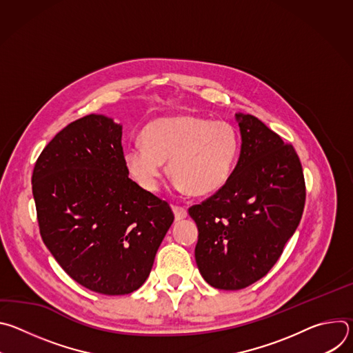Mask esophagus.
I'll list each match as a JSON object with an SVG mask.
<instances>
[{"mask_svg": "<svg viewBox=\"0 0 353 353\" xmlns=\"http://www.w3.org/2000/svg\"><path fill=\"white\" fill-rule=\"evenodd\" d=\"M173 208V212H174V218L176 221H181L187 216V210L184 207H180V205H172Z\"/></svg>", "mask_w": 353, "mask_h": 353, "instance_id": "esophagus-1", "label": "esophagus"}]
</instances>
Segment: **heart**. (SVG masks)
Returning a JSON list of instances; mask_svg holds the SVG:
<instances>
[{
    "label": "heart",
    "mask_w": 353,
    "mask_h": 353,
    "mask_svg": "<svg viewBox=\"0 0 353 353\" xmlns=\"http://www.w3.org/2000/svg\"><path fill=\"white\" fill-rule=\"evenodd\" d=\"M142 143L125 148V165L137 183L157 191L169 161V173L180 190L207 195L221 190L233 170L239 138L226 121L198 116L162 117L145 125Z\"/></svg>",
    "instance_id": "obj_1"
}]
</instances>
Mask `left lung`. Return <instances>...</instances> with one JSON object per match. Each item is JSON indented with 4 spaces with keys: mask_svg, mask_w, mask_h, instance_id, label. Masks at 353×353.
Wrapping results in <instances>:
<instances>
[{
    "mask_svg": "<svg viewBox=\"0 0 353 353\" xmlns=\"http://www.w3.org/2000/svg\"><path fill=\"white\" fill-rule=\"evenodd\" d=\"M239 162L226 184L188 208L198 228L195 261L214 288L239 290L279 260L306 203L303 169L292 143L251 114H236Z\"/></svg>",
    "mask_w": 353,
    "mask_h": 353,
    "instance_id": "8db88e82",
    "label": "left lung"
}]
</instances>
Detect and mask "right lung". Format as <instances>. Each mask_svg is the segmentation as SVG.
<instances>
[{
    "label": "right lung",
    "instance_id": "add662e5",
    "mask_svg": "<svg viewBox=\"0 0 353 353\" xmlns=\"http://www.w3.org/2000/svg\"><path fill=\"white\" fill-rule=\"evenodd\" d=\"M121 125L89 114L64 127L32 174L40 236L61 268L102 294H128L149 276L173 223L168 201L128 177Z\"/></svg>",
    "mask_w": 353,
    "mask_h": 353
}]
</instances>
